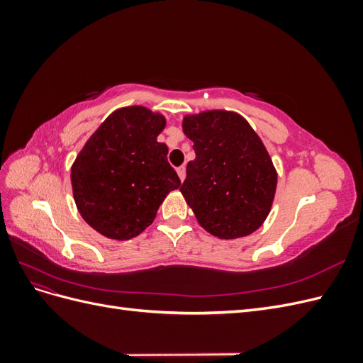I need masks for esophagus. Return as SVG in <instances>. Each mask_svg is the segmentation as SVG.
<instances>
[{"instance_id":"1","label":"esophagus","mask_w":363,"mask_h":363,"mask_svg":"<svg viewBox=\"0 0 363 363\" xmlns=\"http://www.w3.org/2000/svg\"><path fill=\"white\" fill-rule=\"evenodd\" d=\"M177 175H179V179L183 182V180H184V177H186V168H184V167L177 168Z\"/></svg>"}]
</instances>
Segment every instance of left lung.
Segmentation results:
<instances>
[{
  "label": "left lung",
  "mask_w": 363,
  "mask_h": 363,
  "mask_svg": "<svg viewBox=\"0 0 363 363\" xmlns=\"http://www.w3.org/2000/svg\"><path fill=\"white\" fill-rule=\"evenodd\" d=\"M183 133L194 142L180 186L199 224L219 239L251 235L269 215L277 188L262 139L240 115L207 111L183 118Z\"/></svg>",
  "instance_id": "obj_1"
}]
</instances>
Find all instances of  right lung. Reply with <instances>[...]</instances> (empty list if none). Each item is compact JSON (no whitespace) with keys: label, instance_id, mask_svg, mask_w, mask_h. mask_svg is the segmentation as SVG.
Segmentation results:
<instances>
[{"label":"right lung","instance_id":"obj_1","mask_svg":"<svg viewBox=\"0 0 363 363\" xmlns=\"http://www.w3.org/2000/svg\"><path fill=\"white\" fill-rule=\"evenodd\" d=\"M167 119L144 106L121 107L87 139L71 167L77 208L98 233L136 238L152 224L167 195L180 188L157 142Z\"/></svg>","mask_w":363,"mask_h":363}]
</instances>
